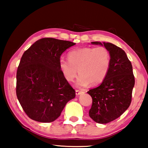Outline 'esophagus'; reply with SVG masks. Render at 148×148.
<instances>
[{
  "mask_svg": "<svg viewBox=\"0 0 148 148\" xmlns=\"http://www.w3.org/2000/svg\"><path fill=\"white\" fill-rule=\"evenodd\" d=\"M83 93H84V92H82V91H79L78 90H77L75 91V94L77 96H79V95H81L82 94H83Z\"/></svg>",
  "mask_w": 148,
  "mask_h": 148,
  "instance_id": "34e87169",
  "label": "esophagus"
}]
</instances>
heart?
I'll list each match as a JSON object with an SVG mask.
<instances>
[{
	"label": "heart",
	"instance_id": "b5f03b06",
	"mask_svg": "<svg viewBox=\"0 0 148 148\" xmlns=\"http://www.w3.org/2000/svg\"><path fill=\"white\" fill-rule=\"evenodd\" d=\"M68 60L61 58L58 62L60 72L68 82H73L80 75L76 85L85 88L88 85L96 86L104 82L111 65L108 50L103 46L85 47L73 50L68 53Z\"/></svg>",
	"mask_w": 148,
	"mask_h": 148
}]
</instances>
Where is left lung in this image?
Instances as JSON below:
<instances>
[{"label": "left lung", "mask_w": 148, "mask_h": 148, "mask_svg": "<svg viewBox=\"0 0 148 148\" xmlns=\"http://www.w3.org/2000/svg\"><path fill=\"white\" fill-rule=\"evenodd\" d=\"M91 44L104 46L111 56L106 79L98 87L88 92L92 98L89 111L90 118L98 123L106 124L119 118L130 106L135 77L132 64L123 49L108 42Z\"/></svg>", "instance_id": "1"}]
</instances>
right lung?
Returning a JSON list of instances; mask_svg holds the SVG:
<instances>
[{
    "label": "right lung",
    "mask_w": 148,
    "mask_h": 148,
    "mask_svg": "<svg viewBox=\"0 0 148 148\" xmlns=\"http://www.w3.org/2000/svg\"><path fill=\"white\" fill-rule=\"evenodd\" d=\"M75 43L42 38L25 51L17 71L16 94L26 114L32 120L51 123L60 115L75 92L60 72L61 54Z\"/></svg>",
    "instance_id": "add662e5"
}]
</instances>
